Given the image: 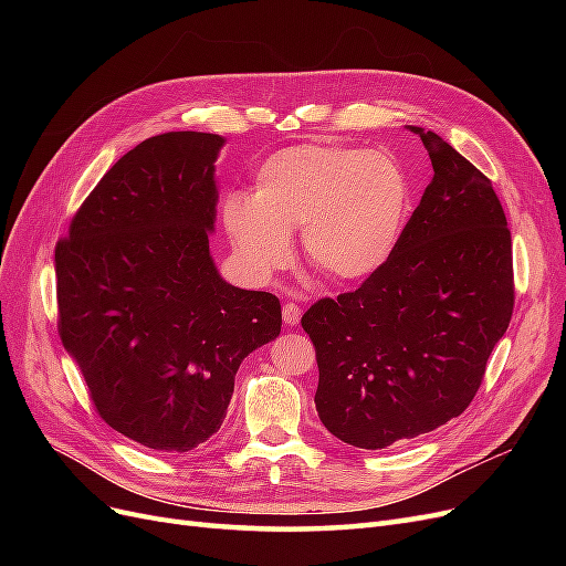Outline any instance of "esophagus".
Masks as SVG:
<instances>
[{"label":"esophagus","instance_id":"obj_1","mask_svg":"<svg viewBox=\"0 0 566 566\" xmlns=\"http://www.w3.org/2000/svg\"><path fill=\"white\" fill-rule=\"evenodd\" d=\"M302 318V306L295 304V302H285L283 304V321L285 325H290V328H295V325L300 323Z\"/></svg>","mask_w":566,"mask_h":566}]
</instances>
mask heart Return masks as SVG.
<instances>
[{"label": "heart", "instance_id": "1", "mask_svg": "<svg viewBox=\"0 0 566 566\" xmlns=\"http://www.w3.org/2000/svg\"><path fill=\"white\" fill-rule=\"evenodd\" d=\"M410 186L385 150L297 144L256 167L252 196L231 193L221 221L243 264L269 276L290 262L302 231L304 260L323 279L356 283L378 273L397 248Z\"/></svg>", "mask_w": 566, "mask_h": 566}]
</instances>
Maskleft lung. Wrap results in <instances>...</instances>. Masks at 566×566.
Here are the masks:
<instances>
[{
	"label": "left lung",
	"instance_id": "1",
	"mask_svg": "<svg viewBox=\"0 0 566 566\" xmlns=\"http://www.w3.org/2000/svg\"><path fill=\"white\" fill-rule=\"evenodd\" d=\"M408 129L434 177L389 262L302 316L316 347L318 418L368 451L458 418L515 304L510 229L491 181L439 134Z\"/></svg>",
	"mask_w": 566,
	"mask_h": 566
}]
</instances>
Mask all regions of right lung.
Listing matches in <instances>:
<instances>
[{
    "mask_svg": "<svg viewBox=\"0 0 566 566\" xmlns=\"http://www.w3.org/2000/svg\"><path fill=\"white\" fill-rule=\"evenodd\" d=\"M227 139L167 132L96 184L56 248L59 333L115 432L186 453L224 422L243 358L281 302L227 283L210 254Z\"/></svg>",
    "mask_w": 566,
    "mask_h": 566,
    "instance_id": "add662e5",
    "label": "right lung"
}]
</instances>
